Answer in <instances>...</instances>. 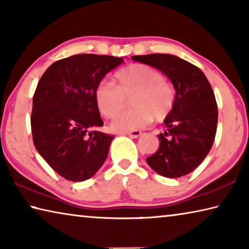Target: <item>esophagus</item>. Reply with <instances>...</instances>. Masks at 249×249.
<instances>
[{
    "label": "esophagus",
    "instance_id": "esophagus-1",
    "mask_svg": "<svg viewBox=\"0 0 249 249\" xmlns=\"http://www.w3.org/2000/svg\"><path fill=\"white\" fill-rule=\"evenodd\" d=\"M126 134H127L128 136H130L132 138H138L142 135V132L141 130H132V132H128Z\"/></svg>",
    "mask_w": 249,
    "mask_h": 249
}]
</instances>
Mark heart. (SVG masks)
I'll return each instance as SVG.
<instances>
[{"instance_id":"1","label":"heart","mask_w":249,"mask_h":249,"mask_svg":"<svg viewBox=\"0 0 249 249\" xmlns=\"http://www.w3.org/2000/svg\"><path fill=\"white\" fill-rule=\"evenodd\" d=\"M116 86L101 82L95 89V102L101 115L113 119L130 99L133 108L112 122L111 128L117 133H128L148 125L155 119L165 121L172 111L176 91L163 81V74L148 65L133 64L114 74Z\"/></svg>"}]
</instances>
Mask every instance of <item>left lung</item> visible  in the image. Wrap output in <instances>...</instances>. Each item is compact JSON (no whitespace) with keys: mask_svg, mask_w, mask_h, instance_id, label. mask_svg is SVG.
<instances>
[{"mask_svg":"<svg viewBox=\"0 0 249 249\" xmlns=\"http://www.w3.org/2000/svg\"><path fill=\"white\" fill-rule=\"evenodd\" d=\"M133 60L157 68L170 79L176 101L163 121L159 148L147 163L160 176L179 178L190 174L212 148L217 127V105L210 82L202 71L174 54L133 56Z\"/></svg>","mask_w":249,"mask_h":249,"instance_id":"8db88e82","label":"left lung"}]
</instances>
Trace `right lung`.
I'll return each instance as SVG.
<instances>
[{
	"label": "right lung",
	"instance_id": "add662e5",
	"mask_svg": "<svg viewBox=\"0 0 249 249\" xmlns=\"http://www.w3.org/2000/svg\"><path fill=\"white\" fill-rule=\"evenodd\" d=\"M124 62L107 54L81 53L60 59L41 75L33 98V141L48 165L70 181L96 174L115 136L103 126L95 89L105 74Z\"/></svg>",
	"mask_w": 249,
	"mask_h": 249
}]
</instances>
